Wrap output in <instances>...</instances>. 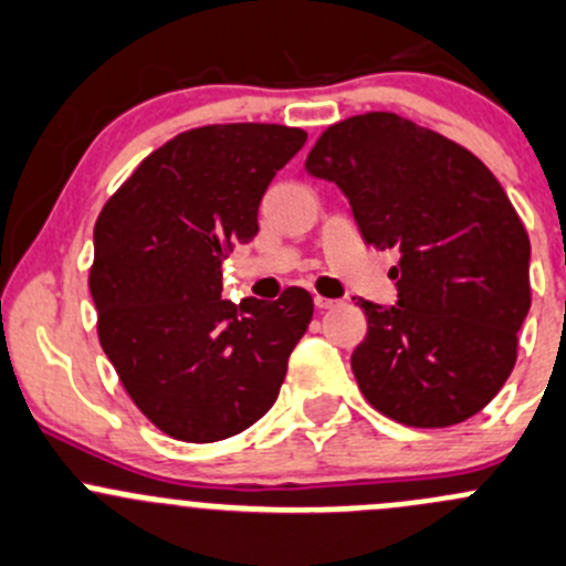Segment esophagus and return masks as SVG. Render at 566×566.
<instances>
[{
	"label": "esophagus",
	"mask_w": 566,
	"mask_h": 566,
	"mask_svg": "<svg viewBox=\"0 0 566 566\" xmlns=\"http://www.w3.org/2000/svg\"><path fill=\"white\" fill-rule=\"evenodd\" d=\"M313 302H316V307L318 311H327V307H335L338 305V300H329V296H313Z\"/></svg>",
	"instance_id": "esophagus-1"
}]
</instances>
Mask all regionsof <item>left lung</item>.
Wrapping results in <instances>:
<instances>
[{"instance_id":"obj_1","label":"left lung","mask_w":566,"mask_h":566,"mask_svg":"<svg viewBox=\"0 0 566 566\" xmlns=\"http://www.w3.org/2000/svg\"><path fill=\"white\" fill-rule=\"evenodd\" d=\"M305 170L338 184L366 244L396 248L399 302L357 300L360 394L382 416L443 429L484 410L517 360L531 307V242L490 167L396 112L333 123Z\"/></svg>"}]
</instances>
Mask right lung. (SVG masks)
<instances>
[{"label":"right lung","instance_id":"obj_1","mask_svg":"<svg viewBox=\"0 0 566 566\" xmlns=\"http://www.w3.org/2000/svg\"><path fill=\"white\" fill-rule=\"evenodd\" d=\"M302 128L214 123L145 156L101 209L91 294L98 340L145 418L184 443H214L275 405L313 296L222 300V261L259 233V203Z\"/></svg>","mask_w":566,"mask_h":566}]
</instances>
